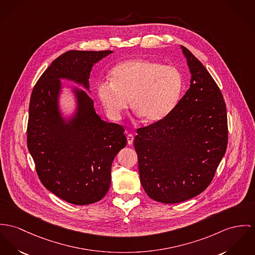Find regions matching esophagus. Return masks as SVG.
<instances>
[{
    "label": "esophagus",
    "instance_id": "1",
    "mask_svg": "<svg viewBox=\"0 0 255 255\" xmlns=\"http://www.w3.org/2000/svg\"><path fill=\"white\" fill-rule=\"evenodd\" d=\"M133 140H134V136H133L132 134H128V135H127L128 144H132V143H133Z\"/></svg>",
    "mask_w": 255,
    "mask_h": 255
}]
</instances>
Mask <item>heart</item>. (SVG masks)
<instances>
[{"mask_svg": "<svg viewBox=\"0 0 255 255\" xmlns=\"http://www.w3.org/2000/svg\"><path fill=\"white\" fill-rule=\"evenodd\" d=\"M111 81L97 84V96L108 115L119 118L130 98L133 110L146 123L166 118L176 107L182 78L175 67L147 59H133L117 65L110 73Z\"/></svg>", "mask_w": 255, "mask_h": 255, "instance_id": "b5f03b06", "label": "heart"}]
</instances>
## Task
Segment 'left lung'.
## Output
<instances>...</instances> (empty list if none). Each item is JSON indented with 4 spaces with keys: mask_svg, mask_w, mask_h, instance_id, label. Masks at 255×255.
Here are the masks:
<instances>
[{
    "mask_svg": "<svg viewBox=\"0 0 255 255\" xmlns=\"http://www.w3.org/2000/svg\"><path fill=\"white\" fill-rule=\"evenodd\" d=\"M191 84L173 111L137 128L134 146L140 183L152 200L186 201L212 182L228 142L226 105L203 64L185 47Z\"/></svg>",
    "mask_w": 255,
    "mask_h": 255,
    "instance_id": "obj_1",
    "label": "left lung"
}]
</instances>
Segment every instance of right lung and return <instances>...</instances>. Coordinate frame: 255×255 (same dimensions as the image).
<instances>
[{
  "instance_id": "1",
  "label": "right lung",
  "mask_w": 255,
  "mask_h": 255,
  "mask_svg": "<svg viewBox=\"0 0 255 255\" xmlns=\"http://www.w3.org/2000/svg\"><path fill=\"white\" fill-rule=\"evenodd\" d=\"M112 50H71L43 72L32 91L27 146L39 180L46 189L74 205H89L105 196L111 185L112 164L127 144L123 126L102 120L85 91L76 89L79 112L66 123L59 114L60 79L89 88L95 63Z\"/></svg>"
}]
</instances>
